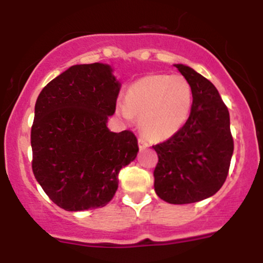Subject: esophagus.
Here are the masks:
<instances>
[{"mask_svg": "<svg viewBox=\"0 0 263 263\" xmlns=\"http://www.w3.org/2000/svg\"><path fill=\"white\" fill-rule=\"evenodd\" d=\"M138 144H140V148H144V147L149 146L148 141H147V138L143 137V136H140V137H138Z\"/></svg>", "mask_w": 263, "mask_h": 263, "instance_id": "esophagus-1", "label": "esophagus"}]
</instances>
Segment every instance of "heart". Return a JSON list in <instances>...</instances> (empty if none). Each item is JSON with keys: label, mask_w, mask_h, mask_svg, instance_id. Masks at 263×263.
Listing matches in <instances>:
<instances>
[{"label": "heart", "mask_w": 263, "mask_h": 263, "mask_svg": "<svg viewBox=\"0 0 263 263\" xmlns=\"http://www.w3.org/2000/svg\"><path fill=\"white\" fill-rule=\"evenodd\" d=\"M192 104V86L183 75L152 74L128 87L126 104L117 105V111L127 120L138 116L144 135L162 141L183 127Z\"/></svg>", "instance_id": "obj_1"}]
</instances>
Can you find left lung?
<instances>
[{"label": "left lung", "instance_id": "1", "mask_svg": "<svg viewBox=\"0 0 263 263\" xmlns=\"http://www.w3.org/2000/svg\"><path fill=\"white\" fill-rule=\"evenodd\" d=\"M174 66L192 86L193 104L183 127L152 146L158 155L155 190L170 204H190L214 195L225 183L234 140L230 115L216 87L189 66Z\"/></svg>", "mask_w": 263, "mask_h": 263}]
</instances>
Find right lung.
Instances as JSON below:
<instances>
[{
    "label": "right lung",
    "mask_w": 263,
    "mask_h": 263,
    "mask_svg": "<svg viewBox=\"0 0 263 263\" xmlns=\"http://www.w3.org/2000/svg\"><path fill=\"white\" fill-rule=\"evenodd\" d=\"M120 84L110 65H73L44 86L31 129L32 170L54 204L66 211L105 206L138 143L128 129L111 132Z\"/></svg>",
    "instance_id": "right-lung-1"
}]
</instances>
